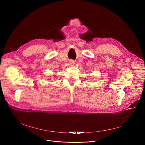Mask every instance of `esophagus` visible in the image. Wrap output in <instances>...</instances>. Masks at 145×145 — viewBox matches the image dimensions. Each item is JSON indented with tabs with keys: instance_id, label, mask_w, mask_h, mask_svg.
<instances>
[{
	"instance_id": "esophagus-1",
	"label": "esophagus",
	"mask_w": 145,
	"mask_h": 145,
	"mask_svg": "<svg viewBox=\"0 0 145 145\" xmlns=\"http://www.w3.org/2000/svg\"><path fill=\"white\" fill-rule=\"evenodd\" d=\"M70 64H71V65H74V61L72 60V61H71V62H70Z\"/></svg>"
}]
</instances>
